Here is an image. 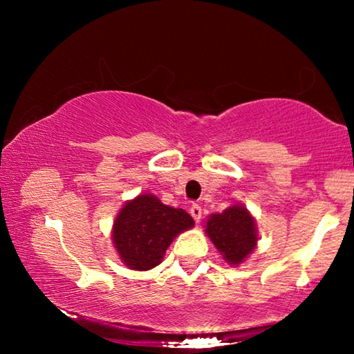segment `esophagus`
Returning <instances> with one entry per match:
<instances>
[{"label": "esophagus", "mask_w": 354, "mask_h": 354, "mask_svg": "<svg viewBox=\"0 0 354 354\" xmlns=\"http://www.w3.org/2000/svg\"><path fill=\"white\" fill-rule=\"evenodd\" d=\"M190 214H192V217L193 219H195L196 222L201 219V206L200 205H193L192 207H190Z\"/></svg>", "instance_id": "34e87169"}]
</instances>
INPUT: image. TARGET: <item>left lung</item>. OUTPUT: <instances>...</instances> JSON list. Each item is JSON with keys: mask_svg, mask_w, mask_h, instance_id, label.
<instances>
[{"mask_svg": "<svg viewBox=\"0 0 354 354\" xmlns=\"http://www.w3.org/2000/svg\"><path fill=\"white\" fill-rule=\"evenodd\" d=\"M205 232L222 259L230 266H240L258 245V227L243 203H236L207 217Z\"/></svg>", "mask_w": 354, "mask_h": 354, "instance_id": "8db88e82", "label": "left lung"}]
</instances>
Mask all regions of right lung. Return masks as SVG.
I'll return each instance as SVG.
<instances>
[{
  "label": "right lung",
  "mask_w": 354,
  "mask_h": 354,
  "mask_svg": "<svg viewBox=\"0 0 354 354\" xmlns=\"http://www.w3.org/2000/svg\"><path fill=\"white\" fill-rule=\"evenodd\" d=\"M193 225L187 211L164 205L153 193H140L120 207L111 239L125 268L149 270L162 263L174 239Z\"/></svg>",
  "instance_id": "1"
}]
</instances>
